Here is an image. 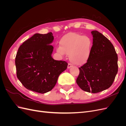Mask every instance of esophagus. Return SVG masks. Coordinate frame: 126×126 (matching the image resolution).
<instances>
[{
  "instance_id": "1",
  "label": "esophagus",
  "mask_w": 126,
  "mask_h": 126,
  "mask_svg": "<svg viewBox=\"0 0 126 126\" xmlns=\"http://www.w3.org/2000/svg\"><path fill=\"white\" fill-rule=\"evenodd\" d=\"M72 66H73V65H72V64H71V63H68V69H69V68H71Z\"/></svg>"
}]
</instances>
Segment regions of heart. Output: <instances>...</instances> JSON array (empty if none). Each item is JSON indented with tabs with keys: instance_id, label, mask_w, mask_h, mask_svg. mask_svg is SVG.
Returning <instances> with one entry per match:
<instances>
[{
	"instance_id": "b5f03b06",
	"label": "heart",
	"mask_w": 126,
	"mask_h": 126,
	"mask_svg": "<svg viewBox=\"0 0 126 126\" xmlns=\"http://www.w3.org/2000/svg\"><path fill=\"white\" fill-rule=\"evenodd\" d=\"M57 52L61 56L69 55L70 62L76 65L81 66L89 60L93 47V40L87 36L76 32H69L61 38Z\"/></svg>"
}]
</instances>
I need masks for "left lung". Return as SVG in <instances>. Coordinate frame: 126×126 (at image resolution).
I'll return each instance as SVG.
<instances>
[{
  "mask_svg": "<svg viewBox=\"0 0 126 126\" xmlns=\"http://www.w3.org/2000/svg\"><path fill=\"white\" fill-rule=\"evenodd\" d=\"M91 33V55L88 62L79 68L76 82L82 90L97 93L112 85L118 72V56L113 45L101 33L96 30Z\"/></svg>",
  "mask_w": 126,
  "mask_h": 126,
  "instance_id": "obj_1",
  "label": "left lung"
}]
</instances>
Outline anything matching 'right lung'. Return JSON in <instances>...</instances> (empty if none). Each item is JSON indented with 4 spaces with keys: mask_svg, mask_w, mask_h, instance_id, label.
Segmentation results:
<instances>
[{
    "mask_svg": "<svg viewBox=\"0 0 126 126\" xmlns=\"http://www.w3.org/2000/svg\"><path fill=\"white\" fill-rule=\"evenodd\" d=\"M52 35V32L35 33L18 49L15 58L17 76L28 90L41 94L51 90L59 76L67 69L66 62L51 56Z\"/></svg>",
    "mask_w": 126,
    "mask_h": 126,
    "instance_id": "right-lung-1",
    "label": "right lung"
}]
</instances>
